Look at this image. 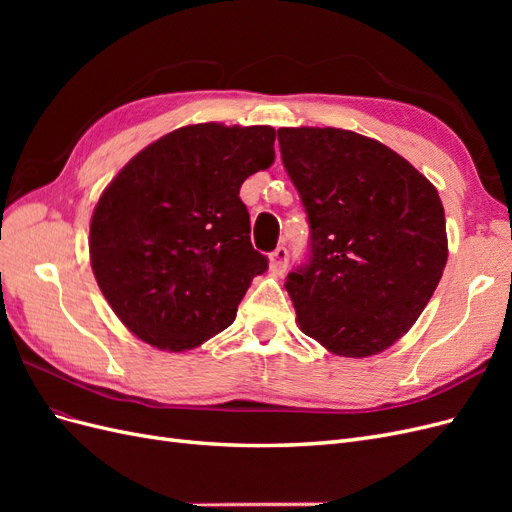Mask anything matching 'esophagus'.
<instances>
[{"mask_svg":"<svg viewBox=\"0 0 512 512\" xmlns=\"http://www.w3.org/2000/svg\"><path fill=\"white\" fill-rule=\"evenodd\" d=\"M288 260H290L288 250H286L284 245H280V247H277V250H273L271 256H269V269H271L275 275H282V273L288 269Z\"/></svg>","mask_w":512,"mask_h":512,"instance_id":"obj_1","label":"esophagus"}]
</instances>
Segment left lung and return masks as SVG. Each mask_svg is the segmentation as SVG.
<instances>
[{
  "mask_svg": "<svg viewBox=\"0 0 512 512\" xmlns=\"http://www.w3.org/2000/svg\"><path fill=\"white\" fill-rule=\"evenodd\" d=\"M277 141L309 222V256L284 284L299 327L333 354H378L408 333L446 267L438 190L350 130L280 128Z\"/></svg>",
  "mask_w": 512,
  "mask_h": 512,
  "instance_id": "8db88e82",
  "label": "left lung"
}]
</instances>
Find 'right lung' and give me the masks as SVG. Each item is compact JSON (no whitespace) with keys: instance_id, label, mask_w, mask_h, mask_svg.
<instances>
[{"instance_id":"obj_1","label":"right lung","mask_w":512,"mask_h":512,"mask_svg":"<svg viewBox=\"0 0 512 512\" xmlns=\"http://www.w3.org/2000/svg\"><path fill=\"white\" fill-rule=\"evenodd\" d=\"M271 126L196 123L119 170L91 215L89 256L117 318L160 350L196 348L230 327L269 269L250 241L243 181L275 160Z\"/></svg>"}]
</instances>
